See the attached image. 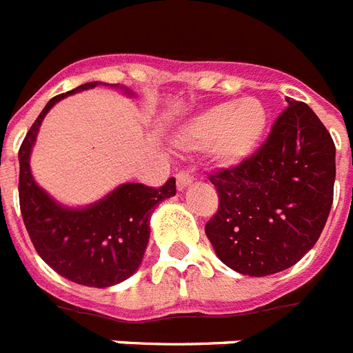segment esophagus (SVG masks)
I'll return each mask as SVG.
<instances>
[{
    "mask_svg": "<svg viewBox=\"0 0 353 353\" xmlns=\"http://www.w3.org/2000/svg\"><path fill=\"white\" fill-rule=\"evenodd\" d=\"M191 183H193V176H191L188 171H180V173L176 174V189H179V191L188 189Z\"/></svg>",
    "mask_w": 353,
    "mask_h": 353,
    "instance_id": "esophagus-1",
    "label": "esophagus"
}]
</instances>
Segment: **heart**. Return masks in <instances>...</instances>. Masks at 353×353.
Returning <instances> with one entry per match:
<instances>
[{"instance_id": "heart-1", "label": "heart", "mask_w": 353, "mask_h": 353, "mask_svg": "<svg viewBox=\"0 0 353 353\" xmlns=\"http://www.w3.org/2000/svg\"><path fill=\"white\" fill-rule=\"evenodd\" d=\"M269 112L260 99L243 97L236 103H220L183 122L174 133L182 150L208 148L220 168H236L254 155L263 141Z\"/></svg>"}]
</instances>
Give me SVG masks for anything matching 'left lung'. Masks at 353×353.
<instances>
[{"instance_id":"left-lung-1","label":"left lung","mask_w":353,"mask_h":353,"mask_svg":"<svg viewBox=\"0 0 353 353\" xmlns=\"http://www.w3.org/2000/svg\"><path fill=\"white\" fill-rule=\"evenodd\" d=\"M287 110L254 155L209 180L220 198L205 234L222 263L263 278L298 263L330 214L336 145L312 108Z\"/></svg>"}]
</instances>
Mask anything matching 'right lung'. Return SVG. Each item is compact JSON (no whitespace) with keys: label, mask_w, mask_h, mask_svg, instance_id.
Here are the masks:
<instances>
[{"label":"right lung","mask_w":353,"mask_h":353,"mask_svg":"<svg viewBox=\"0 0 353 353\" xmlns=\"http://www.w3.org/2000/svg\"><path fill=\"white\" fill-rule=\"evenodd\" d=\"M99 84L103 83L93 81L55 95L32 124L19 148V205L28 236L45 263L77 285L108 288L122 283L139 270L150 241L151 214L162 200L176 194V188L174 179L160 189L126 182L97 202L70 208L52 198L36 182L30 155L46 113L68 95ZM112 88L135 97L126 86L112 84Z\"/></svg>","instance_id":"right-lung-1"}]
</instances>
